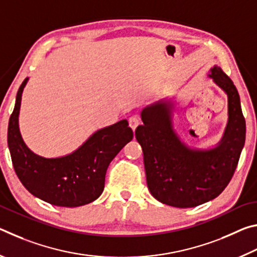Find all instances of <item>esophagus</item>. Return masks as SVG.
Masks as SVG:
<instances>
[{"mask_svg": "<svg viewBox=\"0 0 257 257\" xmlns=\"http://www.w3.org/2000/svg\"><path fill=\"white\" fill-rule=\"evenodd\" d=\"M139 124H141V119H139L137 115L130 116V118H129V125H130V128H132L133 130H135V129H136V128L138 127Z\"/></svg>", "mask_w": 257, "mask_h": 257, "instance_id": "1", "label": "esophagus"}]
</instances>
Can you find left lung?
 <instances>
[{"label": "left lung", "instance_id": "8db88e82", "mask_svg": "<svg viewBox=\"0 0 257 257\" xmlns=\"http://www.w3.org/2000/svg\"><path fill=\"white\" fill-rule=\"evenodd\" d=\"M208 76L228 95V124L214 149L193 150L180 141L172 127L170 102L143 108L144 124L135 132L144 154L147 187L167 205L194 207L219 196L231 180L245 144L246 122L236 86L220 67H213Z\"/></svg>", "mask_w": 257, "mask_h": 257}]
</instances>
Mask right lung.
<instances>
[{
    "instance_id": "1",
    "label": "right lung",
    "mask_w": 257,
    "mask_h": 257,
    "mask_svg": "<svg viewBox=\"0 0 257 257\" xmlns=\"http://www.w3.org/2000/svg\"><path fill=\"white\" fill-rule=\"evenodd\" d=\"M27 81L26 78L19 87L8 128V145L17 176L30 194L52 205L77 207L94 202L103 193L108 164L134 137L128 121L97 130L71 154L42 158L26 146L19 132L21 95Z\"/></svg>"
}]
</instances>
